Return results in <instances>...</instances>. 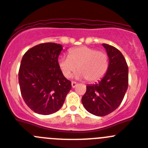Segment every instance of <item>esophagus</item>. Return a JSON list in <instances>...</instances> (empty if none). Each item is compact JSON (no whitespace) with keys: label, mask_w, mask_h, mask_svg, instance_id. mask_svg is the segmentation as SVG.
I'll use <instances>...</instances> for the list:
<instances>
[{"label":"esophagus","mask_w":148,"mask_h":148,"mask_svg":"<svg viewBox=\"0 0 148 148\" xmlns=\"http://www.w3.org/2000/svg\"><path fill=\"white\" fill-rule=\"evenodd\" d=\"M71 84H72V87H73V88H75V87L77 86V84H77L76 82H72Z\"/></svg>","instance_id":"1"}]
</instances>
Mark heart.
Instances as JSON below:
<instances>
[{"label":"heart","mask_w":148,"mask_h":148,"mask_svg":"<svg viewBox=\"0 0 148 148\" xmlns=\"http://www.w3.org/2000/svg\"><path fill=\"white\" fill-rule=\"evenodd\" d=\"M58 66L66 78H70L77 69L79 71L77 78L95 82L100 80L108 71L109 58L104 52L82 46L70 49L69 56H61Z\"/></svg>","instance_id":"b5f03b06"}]
</instances>
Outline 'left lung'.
Returning <instances> with one entry per match:
<instances>
[{"label":"left lung","mask_w":148,"mask_h":148,"mask_svg":"<svg viewBox=\"0 0 148 148\" xmlns=\"http://www.w3.org/2000/svg\"><path fill=\"white\" fill-rule=\"evenodd\" d=\"M109 58L108 71L100 82L88 84L82 102L91 114L104 116L118 108L128 87V66L121 53L116 47L103 44Z\"/></svg>","instance_id":"obj_1"}]
</instances>
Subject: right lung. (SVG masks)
Masks as SVG:
<instances>
[{"label": "right lung", "mask_w": 148, "mask_h": 148, "mask_svg": "<svg viewBox=\"0 0 148 148\" xmlns=\"http://www.w3.org/2000/svg\"><path fill=\"white\" fill-rule=\"evenodd\" d=\"M61 44L44 43L23 55L18 81L23 100L30 109L40 115L54 113L62 107L71 90L58 66Z\"/></svg>", "instance_id": "1"}]
</instances>
